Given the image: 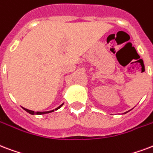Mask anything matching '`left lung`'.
Returning <instances> with one entry per match:
<instances>
[{
    "instance_id": "left-lung-1",
    "label": "left lung",
    "mask_w": 153,
    "mask_h": 153,
    "mask_svg": "<svg viewBox=\"0 0 153 153\" xmlns=\"http://www.w3.org/2000/svg\"><path fill=\"white\" fill-rule=\"evenodd\" d=\"M128 111H126V112H124V113H123V114H126V113H127V112H128Z\"/></svg>"
}]
</instances>
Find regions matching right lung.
Wrapping results in <instances>:
<instances>
[{
  "instance_id": "obj_1",
  "label": "right lung",
  "mask_w": 153,
  "mask_h": 153,
  "mask_svg": "<svg viewBox=\"0 0 153 153\" xmlns=\"http://www.w3.org/2000/svg\"><path fill=\"white\" fill-rule=\"evenodd\" d=\"M64 103H62V104H61L59 107H58L57 108H55L54 110H51V111H31V110H29V109H26V108H22L25 111H27L28 113H30V115H44V114H47V113H51V112H53V111H57L58 109H59V108H61L62 106L63 105Z\"/></svg>"
}]
</instances>
